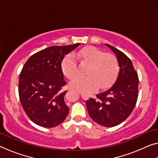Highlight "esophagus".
I'll list each match as a JSON object with an SVG mask.
<instances>
[{"label": "esophagus", "instance_id": "esophagus-1", "mask_svg": "<svg viewBox=\"0 0 158 158\" xmlns=\"http://www.w3.org/2000/svg\"><path fill=\"white\" fill-rule=\"evenodd\" d=\"M82 96V98H83V96H84V95H81Z\"/></svg>", "mask_w": 158, "mask_h": 158}]
</instances>
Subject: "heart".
Returning <instances> with one entry per match:
<instances>
[{"label":"heart","instance_id":"1","mask_svg":"<svg viewBox=\"0 0 158 158\" xmlns=\"http://www.w3.org/2000/svg\"><path fill=\"white\" fill-rule=\"evenodd\" d=\"M78 58L90 63L87 77H78L69 83L71 89L84 94H90L98 89H105L116 79L118 73V63L115 56L105 53L95 47H88L77 52ZM61 68L68 79H73L79 73L77 58L70 53L64 58Z\"/></svg>","mask_w":158,"mask_h":158}]
</instances>
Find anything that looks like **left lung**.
Here are the masks:
<instances>
[{
  "instance_id": "obj_1",
  "label": "left lung",
  "mask_w": 158,
  "mask_h": 158,
  "mask_svg": "<svg viewBox=\"0 0 158 158\" xmlns=\"http://www.w3.org/2000/svg\"><path fill=\"white\" fill-rule=\"evenodd\" d=\"M116 54L119 73L116 82L96 99L86 101V107L93 121L105 127H114L123 122L132 113L138 98L139 78L132 63L125 53L105 44Z\"/></svg>"
}]
</instances>
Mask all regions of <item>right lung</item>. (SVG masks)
<instances>
[{
	"label": "right lung",
	"instance_id": "add662e5",
	"mask_svg": "<svg viewBox=\"0 0 158 158\" xmlns=\"http://www.w3.org/2000/svg\"><path fill=\"white\" fill-rule=\"evenodd\" d=\"M80 45L52 46L28 58L19 75V95L26 114L34 123L53 127L65 121L69 108L64 100L67 91L61 63L65 55Z\"/></svg>",
	"mask_w": 158,
	"mask_h": 158
}]
</instances>
